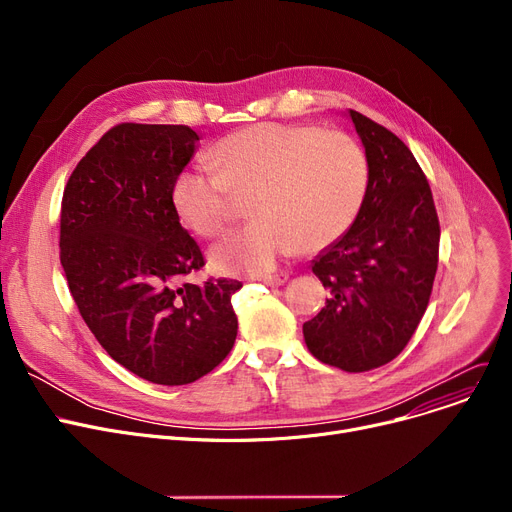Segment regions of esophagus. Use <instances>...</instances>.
<instances>
[{"mask_svg":"<svg viewBox=\"0 0 512 512\" xmlns=\"http://www.w3.org/2000/svg\"><path fill=\"white\" fill-rule=\"evenodd\" d=\"M259 282L267 284V286H282L286 280H288V274L286 272H278V274H261L257 278Z\"/></svg>","mask_w":512,"mask_h":512,"instance_id":"obj_1","label":"esophagus"}]
</instances>
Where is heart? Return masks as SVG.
Masks as SVG:
<instances>
[{"label": "heart", "instance_id": "1", "mask_svg": "<svg viewBox=\"0 0 512 512\" xmlns=\"http://www.w3.org/2000/svg\"><path fill=\"white\" fill-rule=\"evenodd\" d=\"M211 170H182L172 205L203 238L224 234L234 197H249L253 224L209 253L222 274H257L294 251L317 253L353 226L365 201L369 164L351 134L311 124L263 122L240 128L209 151Z\"/></svg>", "mask_w": 512, "mask_h": 512}]
</instances>
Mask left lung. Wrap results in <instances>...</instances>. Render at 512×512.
Masks as SVG:
<instances>
[{"label":"left lung","mask_w":512,"mask_h":512,"mask_svg":"<svg viewBox=\"0 0 512 512\" xmlns=\"http://www.w3.org/2000/svg\"><path fill=\"white\" fill-rule=\"evenodd\" d=\"M369 182L353 226L313 261L330 299L305 321L315 359L348 373L390 363L415 334L432 294L440 222L432 188L394 132L351 110Z\"/></svg>","instance_id":"left-lung-1"}]
</instances>
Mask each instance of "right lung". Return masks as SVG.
I'll use <instances>...</instances> for the list:
<instances>
[{"instance_id":"obj_1","label":"right lung","mask_w":512,"mask_h":512,"mask_svg":"<svg viewBox=\"0 0 512 512\" xmlns=\"http://www.w3.org/2000/svg\"><path fill=\"white\" fill-rule=\"evenodd\" d=\"M199 137L182 124L124 122L78 161L62 197L60 261L105 353L161 386L191 384L232 351L238 280L186 282L205 265L172 205Z\"/></svg>"}]
</instances>
